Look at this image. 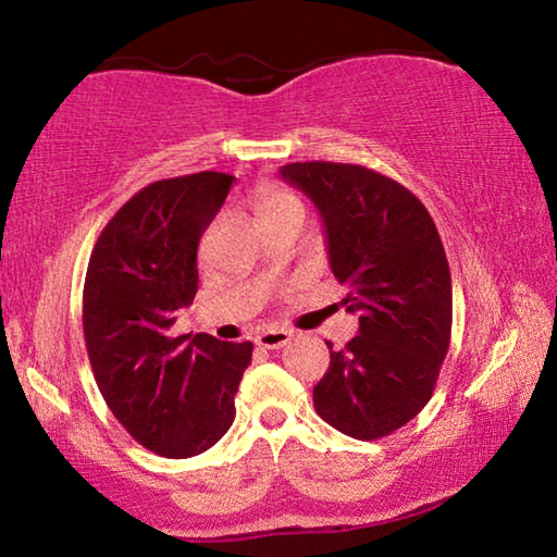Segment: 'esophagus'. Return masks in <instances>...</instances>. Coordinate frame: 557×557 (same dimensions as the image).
<instances>
[{"label":"esophagus","mask_w":557,"mask_h":557,"mask_svg":"<svg viewBox=\"0 0 557 557\" xmlns=\"http://www.w3.org/2000/svg\"><path fill=\"white\" fill-rule=\"evenodd\" d=\"M287 342H289V332H285V329H268V332L256 336V344L262 348H282Z\"/></svg>","instance_id":"esophagus-1"}]
</instances>
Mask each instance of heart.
<instances>
[{
  "mask_svg": "<svg viewBox=\"0 0 557 557\" xmlns=\"http://www.w3.org/2000/svg\"><path fill=\"white\" fill-rule=\"evenodd\" d=\"M256 211H258V219L265 221L285 211H301V203L295 194L285 191V188L270 186L265 191H260V196L256 199Z\"/></svg>",
  "mask_w": 557,
  "mask_h": 557,
  "instance_id": "b5f03b06",
  "label": "heart"
}]
</instances>
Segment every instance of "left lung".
<instances>
[{"label": "left lung", "instance_id": "1", "mask_svg": "<svg viewBox=\"0 0 557 557\" xmlns=\"http://www.w3.org/2000/svg\"><path fill=\"white\" fill-rule=\"evenodd\" d=\"M280 176L317 206L329 265L358 336L314 385L319 418L354 440L391 435L425 408L451 334V277L435 221L373 169L295 162Z\"/></svg>", "mask_w": 557, "mask_h": 557}]
</instances>
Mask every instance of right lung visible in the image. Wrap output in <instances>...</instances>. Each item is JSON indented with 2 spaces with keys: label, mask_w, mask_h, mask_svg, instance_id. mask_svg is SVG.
Returning a JSON list of instances; mask_svg holds the SVG:
<instances>
[{
  "label": "right lung",
  "mask_w": 557,
  "mask_h": 557,
  "mask_svg": "<svg viewBox=\"0 0 557 557\" xmlns=\"http://www.w3.org/2000/svg\"><path fill=\"white\" fill-rule=\"evenodd\" d=\"M199 172L145 186L102 228L83 287V334L98 388L132 437L169 459L201 455L235 418L252 344L174 336L199 289L196 250L233 184Z\"/></svg>",
  "instance_id": "1"
}]
</instances>
